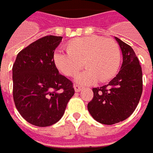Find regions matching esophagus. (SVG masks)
Wrapping results in <instances>:
<instances>
[{
    "label": "esophagus",
    "mask_w": 153,
    "mask_h": 153,
    "mask_svg": "<svg viewBox=\"0 0 153 153\" xmlns=\"http://www.w3.org/2000/svg\"><path fill=\"white\" fill-rule=\"evenodd\" d=\"M74 89H75V91L79 92V91H81L82 90V87H81V86H79V85H75Z\"/></svg>",
    "instance_id": "34e87169"
}]
</instances>
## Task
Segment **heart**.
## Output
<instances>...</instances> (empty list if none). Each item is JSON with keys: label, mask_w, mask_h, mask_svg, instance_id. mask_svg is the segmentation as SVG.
Wrapping results in <instances>:
<instances>
[{"label": "heart", "mask_w": 153, "mask_h": 153, "mask_svg": "<svg viewBox=\"0 0 153 153\" xmlns=\"http://www.w3.org/2000/svg\"><path fill=\"white\" fill-rule=\"evenodd\" d=\"M67 52L56 51L54 62L66 76H75L82 68L87 69L76 77L81 84H93L97 80L105 82L117 73L121 62V51L114 40L101 36H89L71 41L66 45Z\"/></svg>", "instance_id": "heart-1"}]
</instances>
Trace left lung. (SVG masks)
Wrapping results in <instances>:
<instances>
[{
    "label": "left lung",
    "instance_id": "obj_1",
    "mask_svg": "<svg viewBox=\"0 0 153 153\" xmlns=\"http://www.w3.org/2000/svg\"><path fill=\"white\" fill-rule=\"evenodd\" d=\"M123 52L118 74L110 82L93 88V98L87 105L91 117L98 123L112 125L129 117L138 104L143 92V71L134 51L115 37Z\"/></svg>",
    "mask_w": 153,
    "mask_h": 153
}]
</instances>
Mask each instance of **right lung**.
<instances>
[{"label": "right lung", "mask_w": 153, "mask_h": 153, "mask_svg": "<svg viewBox=\"0 0 153 153\" xmlns=\"http://www.w3.org/2000/svg\"><path fill=\"white\" fill-rule=\"evenodd\" d=\"M62 36H46L22 50L12 67L13 99L22 117L32 125L57 123L75 91L69 79L59 73L54 51Z\"/></svg>", "instance_id": "obj_1"}]
</instances>
